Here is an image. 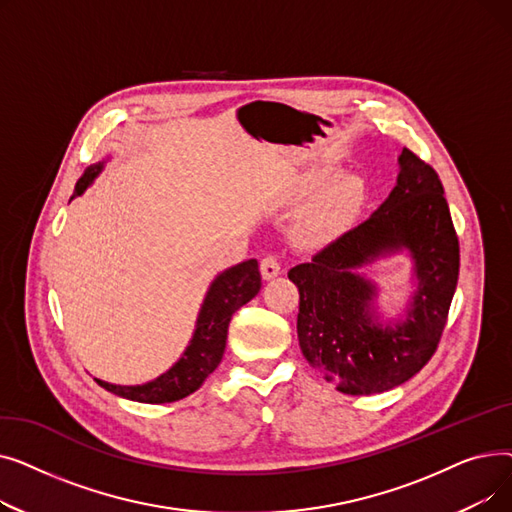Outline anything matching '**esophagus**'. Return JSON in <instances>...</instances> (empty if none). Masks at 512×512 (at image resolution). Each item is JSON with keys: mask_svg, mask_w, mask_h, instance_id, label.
Instances as JSON below:
<instances>
[{"mask_svg": "<svg viewBox=\"0 0 512 512\" xmlns=\"http://www.w3.org/2000/svg\"><path fill=\"white\" fill-rule=\"evenodd\" d=\"M280 270H282V267H280V261H278L276 255H265L261 259V276H263V280L276 278L280 274Z\"/></svg>", "mask_w": 512, "mask_h": 512, "instance_id": "esophagus-1", "label": "esophagus"}]
</instances>
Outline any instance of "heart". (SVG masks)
<instances>
[{
    "instance_id": "1",
    "label": "heart",
    "mask_w": 512,
    "mask_h": 512,
    "mask_svg": "<svg viewBox=\"0 0 512 512\" xmlns=\"http://www.w3.org/2000/svg\"><path fill=\"white\" fill-rule=\"evenodd\" d=\"M321 184H324V178L321 176H307L297 184L292 195L307 197L315 193ZM361 201H363V182L359 178L346 176L338 180L305 215V220L301 224V238L307 242H321L340 234L348 224L353 222L355 213L361 207Z\"/></svg>"
}]
</instances>
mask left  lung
I'll use <instances>...</instances> for the list:
<instances>
[{
	"label": "left lung",
	"mask_w": 512,
	"mask_h": 512,
	"mask_svg": "<svg viewBox=\"0 0 512 512\" xmlns=\"http://www.w3.org/2000/svg\"><path fill=\"white\" fill-rule=\"evenodd\" d=\"M398 164V184L369 220L288 272L301 294L297 332L305 359L353 396L396 388L427 365L459 280V236L438 172L407 147ZM402 246L416 259L420 286L408 319L384 327L370 311L374 287L354 270Z\"/></svg>",
	"instance_id": "left-lung-1"
}]
</instances>
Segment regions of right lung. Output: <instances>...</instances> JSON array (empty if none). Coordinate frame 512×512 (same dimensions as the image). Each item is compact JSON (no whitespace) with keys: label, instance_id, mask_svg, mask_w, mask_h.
Instances as JSON below:
<instances>
[{"label":"right lung","instance_id":"obj_1","mask_svg":"<svg viewBox=\"0 0 512 512\" xmlns=\"http://www.w3.org/2000/svg\"><path fill=\"white\" fill-rule=\"evenodd\" d=\"M101 166L103 164H93L85 170V174L76 182L74 195L70 199L85 191L89 182L101 172ZM259 288L261 274L257 259L242 261L230 267V270L213 280L197 319L195 336L180 361L170 371L143 386H114L101 380L95 382L107 392L128 400L147 402V405H164V402H174L193 394L203 386L209 373L215 371L224 357L228 326L234 311L249 303Z\"/></svg>","mask_w":512,"mask_h":512}]
</instances>
